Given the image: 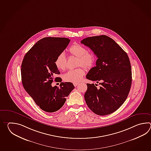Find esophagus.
<instances>
[{
	"instance_id": "1",
	"label": "esophagus",
	"mask_w": 151,
	"mask_h": 151,
	"mask_svg": "<svg viewBox=\"0 0 151 151\" xmlns=\"http://www.w3.org/2000/svg\"><path fill=\"white\" fill-rule=\"evenodd\" d=\"M79 83H73V85H74V86L75 87L77 86H78V85Z\"/></svg>"
}]
</instances>
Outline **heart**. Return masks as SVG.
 <instances>
[{"label":"heart","mask_w":151,"mask_h":151,"mask_svg":"<svg viewBox=\"0 0 151 151\" xmlns=\"http://www.w3.org/2000/svg\"><path fill=\"white\" fill-rule=\"evenodd\" d=\"M68 52L72 55L78 58L77 66H82L86 68H91L95 63L96 57L92 52H88L85 47L83 45L74 44L68 48ZM56 68L59 70H64L66 67V58L63 53H60L57 56L55 61ZM85 75L83 68H77L70 70L64 75V80L67 82L78 83L83 79Z\"/></svg>","instance_id":"b5f03b06"}]
</instances>
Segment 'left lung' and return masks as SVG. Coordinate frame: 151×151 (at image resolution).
<instances>
[{
	"label": "left lung",
	"mask_w": 151,
	"mask_h": 151,
	"mask_svg": "<svg viewBox=\"0 0 151 151\" xmlns=\"http://www.w3.org/2000/svg\"><path fill=\"white\" fill-rule=\"evenodd\" d=\"M81 43L96 55V66L86 75L88 80L84 98L90 109L99 116L115 112L125 101L132 84L131 66L128 55L113 39L105 35L83 39Z\"/></svg>",
	"instance_id": "obj_1"
}]
</instances>
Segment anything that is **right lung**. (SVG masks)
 <instances>
[{"label": "right lung", "instance_id": "right-lung-1", "mask_svg": "<svg viewBox=\"0 0 151 151\" xmlns=\"http://www.w3.org/2000/svg\"><path fill=\"white\" fill-rule=\"evenodd\" d=\"M70 40L66 38L45 37L33 46L25 55L21 66L23 87L35 104L43 111L55 112L61 109L74 88L70 82L61 83L60 87L52 86L55 79L61 82L55 61L64 51Z\"/></svg>", "mask_w": 151, "mask_h": 151}]
</instances>
